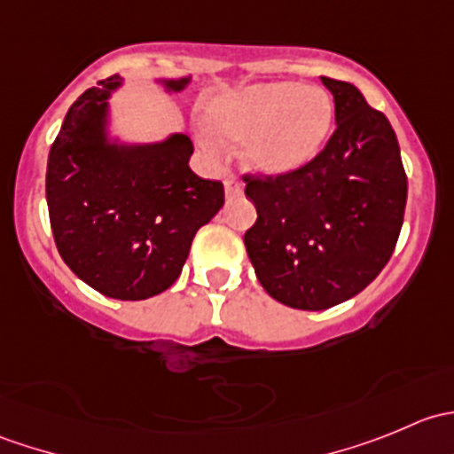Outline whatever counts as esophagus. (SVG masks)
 <instances>
[{
  "mask_svg": "<svg viewBox=\"0 0 454 454\" xmlns=\"http://www.w3.org/2000/svg\"><path fill=\"white\" fill-rule=\"evenodd\" d=\"M223 191H226V200H235L244 193V182L235 176H228L223 180Z\"/></svg>",
  "mask_w": 454,
  "mask_h": 454,
  "instance_id": "34e87169",
  "label": "esophagus"
}]
</instances>
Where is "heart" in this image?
Masks as SVG:
<instances>
[{
    "instance_id": "b5f03b06",
    "label": "heart",
    "mask_w": 454,
    "mask_h": 454,
    "mask_svg": "<svg viewBox=\"0 0 454 454\" xmlns=\"http://www.w3.org/2000/svg\"><path fill=\"white\" fill-rule=\"evenodd\" d=\"M333 100L327 91L296 81H268L219 91L204 105L208 129L198 131L204 149L244 142L241 160L261 176H290L323 151L333 127Z\"/></svg>"
}]
</instances>
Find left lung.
Segmentation results:
<instances>
[{
    "label": "left lung",
    "instance_id": "obj_1",
    "mask_svg": "<svg viewBox=\"0 0 454 454\" xmlns=\"http://www.w3.org/2000/svg\"><path fill=\"white\" fill-rule=\"evenodd\" d=\"M320 81L336 105L327 146L290 176L246 177L256 222L244 244L256 278L278 303L308 312L349 301L382 272L406 206L391 122L356 85Z\"/></svg>",
    "mask_w": 454,
    "mask_h": 454
}]
</instances>
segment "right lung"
I'll return each instance as SVG.
<instances>
[{
	"label": "right lung",
	"instance_id": "add662e5",
	"mask_svg": "<svg viewBox=\"0 0 454 454\" xmlns=\"http://www.w3.org/2000/svg\"><path fill=\"white\" fill-rule=\"evenodd\" d=\"M151 81L171 96L189 87L191 74ZM98 85L72 103L50 149V223L81 281L109 299L145 301L177 281L195 232L223 206V186L191 171L186 134L153 142L114 134L112 96L125 79Z\"/></svg>",
	"mask_w": 454,
	"mask_h": 454
}]
</instances>
